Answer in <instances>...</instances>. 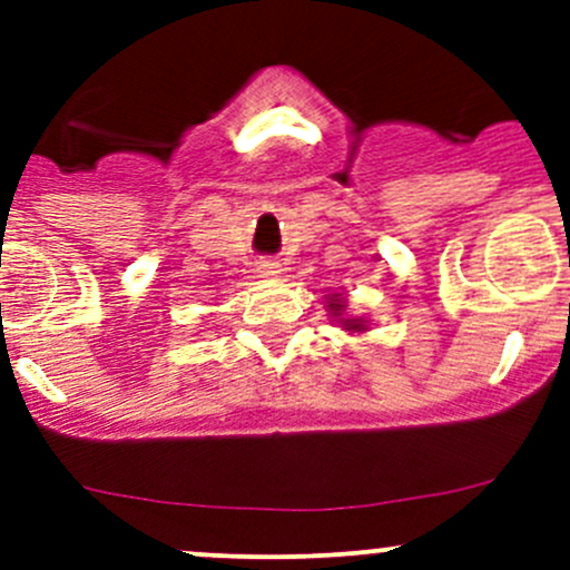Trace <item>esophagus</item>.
<instances>
[{
	"label": "esophagus",
	"instance_id": "34e87169",
	"mask_svg": "<svg viewBox=\"0 0 570 570\" xmlns=\"http://www.w3.org/2000/svg\"><path fill=\"white\" fill-rule=\"evenodd\" d=\"M256 273L262 275V278H273V275L281 273V264L275 262V258H262V262L256 264Z\"/></svg>",
	"mask_w": 570,
	"mask_h": 570
}]
</instances>
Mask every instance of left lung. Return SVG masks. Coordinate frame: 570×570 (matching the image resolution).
Masks as SVG:
<instances>
[{"mask_svg":"<svg viewBox=\"0 0 570 570\" xmlns=\"http://www.w3.org/2000/svg\"><path fill=\"white\" fill-rule=\"evenodd\" d=\"M331 308L336 314L344 312V303L336 297V303H331ZM344 325H350V327H353V331H364V322H361V320H344Z\"/></svg>","mask_w":570,"mask_h":570,"instance_id":"8db88e82","label":"left lung"}]
</instances>
